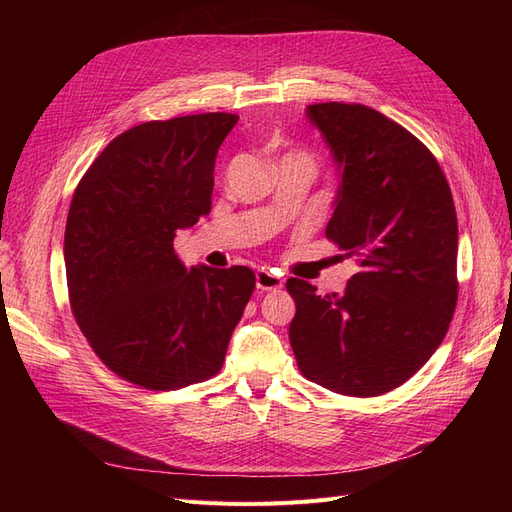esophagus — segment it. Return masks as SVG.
Wrapping results in <instances>:
<instances>
[{
  "mask_svg": "<svg viewBox=\"0 0 512 512\" xmlns=\"http://www.w3.org/2000/svg\"><path fill=\"white\" fill-rule=\"evenodd\" d=\"M256 286L260 288V290H271V292H275V290H280L282 286H284V280L277 273H273V271H267V269H260V271H256Z\"/></svg>",
  "mask_w": 512,
  "mask_h": 512,
  "instance_id": "esophagus-1",
  "label": "esophagus"
}]
</instances>
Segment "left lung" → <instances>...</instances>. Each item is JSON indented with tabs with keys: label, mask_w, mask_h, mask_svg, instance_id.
<instances>
[{
	"label": "left lung",
	"mask_w": 512,
	"mask_h": 512,
	"mask_svg": "<svg viewBox=\"0 0 512 512\" xmlns=\"http://www.w3.org/2000/svg\"><path fill=\"white\" fill-rule=\"evenodd\" d=\"M339 166L327 239L352 258L344 294L290 277V346L301 374L350 397H378L436 352L457 305V213L433 153L365 104H309Z\"/></svg>",
	"instance_id": "left-lung-1"
}]
</instances>
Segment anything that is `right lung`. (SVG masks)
I'll list each match as a JSON object with an SVG mask.
<instances>
[{
  "label": "right lung",
  "mask_w": 512,
  "mask_h": 512,
  "mask_svg": "<svg viewBox=\"0 0 512 512\" xmlns=\"http://www.w3.org/2000/svg\"><path fill=\"white\" fill-rule=\"evenodd\" d=\"M237 121L141 123L113 138L74 190L64 237L74 320L100 361L143 389L218 374L254 292L252 269L188 271L173 243L211 211L215 156Z\"/></svg>",
  "instance_id": "obj_1"
}]
</instances>
